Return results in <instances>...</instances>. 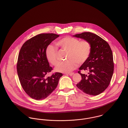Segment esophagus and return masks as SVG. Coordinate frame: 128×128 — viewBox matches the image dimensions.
<instances>
[{
  "instance_id": "34e87169",
  "label": "esophagus",
  "mask_w": 128,
  "mask_h": 128,
  "mask_svg": "<svg viewBox=\"0 0 128 128\" xmlns=\"http://www.w3.org/2000/svg\"><path fill=\"white\" fill-rule=\"evenodd\" d=\"M68 74L69 75H70V76H72L73 74H74V73L73 72H72V73H68Z\"/></svg>"
}]
</instances>
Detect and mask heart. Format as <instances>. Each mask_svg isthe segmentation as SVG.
<instances>
[{
	"instance_id": "obj_1",
	"label": "heart",
	"mask_w": 128,
	"mask_h": 128,
	"mask_svg": "<svg viewBox=\"0 0 128 128\" xmlns=\"http://www.w3.org/2000/svg\"><path fill=\"white\" fill-rule=\"evenodd\" d=\"M56 45L62 51H66V60L60 63L56 68L58 72L68 73L72 71L79 64H85L89 59L92 51L90 42L86 39L80 41L73 37H63L56 42ZM45 56L48 61L54 66L59 62L58 49L53 45H49L45 50Z\"/></svg>"
}]
</instances>
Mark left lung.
I'll return each instance as SVG.
<instances>
[{"mask_svg": "<svg viewBox=\"0 0 128 128\" xmlns=\"http://www.w3.org/2000/svg\"><path fill=\"white\" fill-rule=\"evenodd\" d=\"M73 36L88 40L92 46L91 55L78 72L82 80L76 86L80 90L90 95L96 96L102 92L110 85L114 72L113 54L108 43L98 35L85 32ZM87 70L89 74L80 73Z\"/></svg>", "mask_w": 128, "mask_h": 128, "instance_id": "left-lung-1", "label": "left lung"}]
</instances>
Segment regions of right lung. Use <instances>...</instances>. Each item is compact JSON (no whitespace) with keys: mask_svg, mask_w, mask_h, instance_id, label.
I'll return each mask as SVG.
<instances>
[{"mask_svg":"<svg viewBox=\"0 0 128 128\" xmlns=\"http://www.w3.org/2000/svg\"><path fill=\"white\" fill-rule=\"evenodd\" d=\"M58 36L54 34H40L26 41L20 49L17 64L18 79L24 90L33 99L41 100L48 96L62 76L55 72L46 77L53 68L46 58L45 50Z\"/></svg>","mask_w":128,"mask_h":128,"instance_id":"1","label":"right lung"}]
</instances>
